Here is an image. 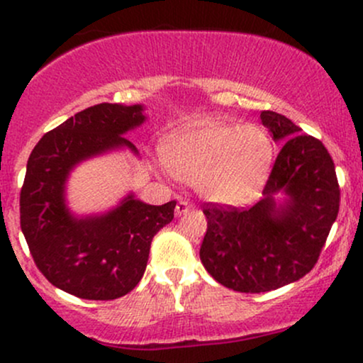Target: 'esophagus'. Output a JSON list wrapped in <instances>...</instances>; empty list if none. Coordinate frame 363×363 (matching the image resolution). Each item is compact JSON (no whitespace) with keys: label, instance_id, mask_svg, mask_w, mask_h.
I'll use <instances>...</instances> for the list:
<instances>
[{"label":"esophagus","instance_id":"esophagus-1","mask_svg":"<svg viewBox=\"0 0 363 363\" xmlns=\"http://www.w3.org/2000/svg\"><path fill=\"white\" fill-rule=\"evenodd\" d=\"M191 208H193V205H189V203H187V201H179L177 205H176V215L177 216L186 215L187 211L191 210Z\"/></svg>","mask_w":363,"mask_h":363}]
</instances>
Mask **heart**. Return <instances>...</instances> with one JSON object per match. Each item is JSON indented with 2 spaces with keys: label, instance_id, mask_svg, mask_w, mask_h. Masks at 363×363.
I'll return each mask as SVG.
<instances>
[{
  "label": "heart",
  "instance_id": "1",
  "mask_svg": "<svg viewBox=\"0 0 363 363\" xmlns=\"http://www.w3.org/2000/svg\"><path fill=\"white\" fill-rule=\"evenodd\" d=\"M274 148L264 129L206 121L174 135L164 147L167 169L196 184L208 201L245 205L256 198L273 165Z\"/></svg>",
  "mask_w": 363,
  "mask_h": 363
}]
</instances>
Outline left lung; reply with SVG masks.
I'll use <instances>...</instances> for the list:
<instances>
[{
	"mask_svg": "<svg viewBox=\"0 0 363 363\" xmlns=\"http://www.w3.org/2000/svg\"><path fill=\"white\" fill-rule=\"evenodd\" d=\"M261 121L283 143L262 199L251 208L203 206V266L223 286L244 294L277 290L309 273L340 210L338 179L326 147L277 112L262 111ZM278 192L287 194L283 206L274 201Z\"/></svg>",
	"mask_w": 363,
	"mask_h": 363,
	"instance_id": "1",
	"label": "left lung"
}]
</instances>
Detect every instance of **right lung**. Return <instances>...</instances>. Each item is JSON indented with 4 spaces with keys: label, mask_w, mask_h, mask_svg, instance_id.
Instances as JSON below:
<instances>
[{
    "label": "right lung",
    "mask_w": 363,
    "mask_h": 363,
    "mask_svg": "<svg viewBox=\"0 0 363 363\" xmlns=\"http://www.w3.org/2000/svg\"><path fill=\"white\" fill-rule=\"evenodd\" d=\"M145 121L143 106L97 104L45 133L27 162L20 227L39 272L57 289L86 301H114L138 285L152 239L172 222L176 201L147 205L129 194L104 215L77 218L65 186L86 158L126 147V133Z\"/></svg>",
    "instance_id": "obj_1"
}]
</instances>
